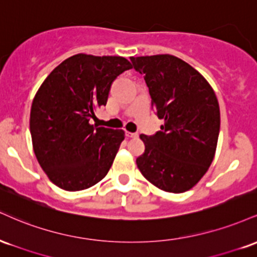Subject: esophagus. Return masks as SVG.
I'll list each match as a JSON object with an SVG mask.
<instances>
[{"label": "esophagus", "instance_id": "1", "mask_svg": "<svg viewBox=\"0 0 257 257\" xmlns=\"http://www.w3.org/2000/svg\"><path fill=\"white\" fill-rule=\"evenodd\" d=\"M125 135H126V137H128V138H138V137H139L137 133H131V132H126Z\"/></svg>", "mask_w": 257, "mask_h": 257}]
</instances>
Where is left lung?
<instances>
[{"instance_id": "1", "label": "left lung", "mask_w": 257, "mask_h": 257, "mask_svg": "<svg viewBox=\"0 0 257 257\" xmlns=\"http://www.w3.org/2000/svg\"><path fill=\"white\" fill-rule=\"evenodd\" d=\"M131 60L144 75L152 108L164 119L157 134L140 135L145 151L137 158L139 170L166 192H186L208 172L216 151L220 107L215 91L196 69L174 55Z\"/></svg>"}]
</instances>
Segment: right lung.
Here are the masks:
<instances>
[{
    "label": "right lung",
    "instance_id": "obj_1",
    "mask_svg": "<svg viewBox=\"0 0 257 257\" xmlns=\"http://www.w3.org/2000/svg\"><path fill=\"white\" fill-rule=\"evenodd\" d=\"M132 63L123 57L79 54L58 65L32 100V149L48 179L65 191L98 184L113 163L124 131L90 124L111 85Z\"/></svg>",
    "mask_w": 257,
    "mask_h": 257
}]
</instances>
